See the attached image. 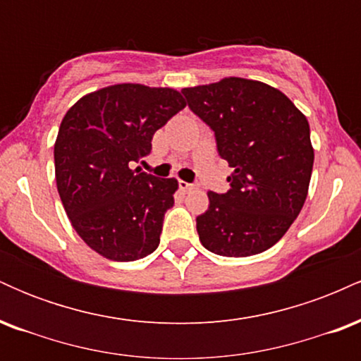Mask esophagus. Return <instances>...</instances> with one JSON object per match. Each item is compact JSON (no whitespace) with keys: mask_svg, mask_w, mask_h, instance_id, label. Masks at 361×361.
Masks as SVG:
<instances>
[{"mask_svg":"<svg viewBox=\"0 0 361 361\" xmlns=\"http://www.w3.org/2000/svg\"><path fill=\"white\" fill-rule=\"evenodd\" d=\"M193 186H195L193 183H186V181H181L180 180V188L183 190V192H190V190H192Z\"/></svg>","mask_w":361,"mask_h":361,"instance_id":"obj_1","label":"esophagus"}]
</instances>
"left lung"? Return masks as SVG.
Returning <instances> with one entry per match:
<instances>
[{
	"mask_svg": "<svg viewBox=\"0 0 361 361\" xmlns=\"http://www.w3.org/2000/svg\"><path fill=\"white\" fill-rule=\"evenodd\" d=\"M181 93L234 169L226 193L209 192V209L197 217L198 238L205 250L229 258L267 251L307 198L314 164L307 118L281 91L243 78Z\"/></svg>",
	"mask_w": 361,
	"mask_h": 361,
	"instance_id": "1",
	"label": "left lung"
}]
</instances>
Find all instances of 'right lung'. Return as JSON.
Returning a JSON list of instances; mask_svg holds the SVG:
<instances>
[{"mask_svg":"<svg viewBox=\"0 0 361 361\" xmlns=\"http://www.w3.org/2000/svg\"><path fill=\"white\" fill-rule=\"evenodd\" d=\"M185 105L175 90L128 82L86 94L62 118L54 146L57 192L76 233L98 255L134 261L159 246L178 181L132 164Z\"/></svg>","mask_w":361,"mask_h":361,"instance_id":"right-lung-1","label":"right lung"}]
</instances>
